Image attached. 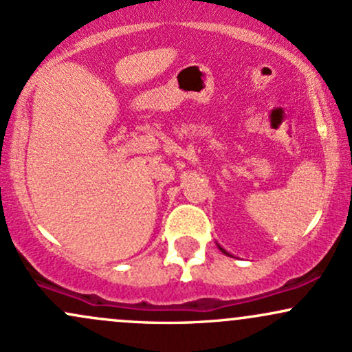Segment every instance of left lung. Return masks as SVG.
I'll list each match as a JSON object with an SVG mask.
<instances>
[{
  "instance_id": "obj_1",
  "label": "left lung",
  "mask_w": 352,
  "mask_h": 352,
  "mask_svg": "<svg viewBox=\"0 0 352 352\" xmlns=\"http://www.w3.org/2000/svg\"><path fill=\"white\" fill-rule=\"evenodd\" d=\"M218 248H220V250H221V252H223L225 254H228V256H232V254H230L228 252H225V250H223V248H221V246H220V245H218Z\"/></svg>"
}]
</instances>
